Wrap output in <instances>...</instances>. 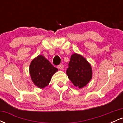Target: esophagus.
Returning <instances> with one entry per match:
<instances>
[{
  "instance_id": "obj_1",
  "label": "esophagus",
  "mask_w": 123,
  "mask_h": 123,
  "mask_svg": "<svg viewBox=\"0 0 123 123\" xmlns=\"http://www.w3.org/2000/svg\"><path fill=\"white\" fill-rule=\"evenodd\" d=\"M58 68L59 69H63V64H60V65H59L58 66Z\"/></svg>"
}]
</instances>
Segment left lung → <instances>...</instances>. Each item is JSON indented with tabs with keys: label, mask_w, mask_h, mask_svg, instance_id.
I'll list each match as a JSON object with an SVG mask.
<instances>
[{
	"label": "left lung",
	"mask_w": 123,
	"mask_h": 123,
	"mask_svg": "<svg viewBox=\"0 0 123 123\" xmlns=\"http://www.w3.org/2000/svg\"><path fill=\"white\" fill-rule=\"evenodd\" d=\"M66 74L76 87L81 88L87 85L92 78V69L84 57L75 53L70 57Z\"/></svg>",
	"instance_id": "1"
}]
</instances>
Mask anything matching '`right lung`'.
Returning a JSON list of instances; mask_svg holds the SVG:
<instances>
[{"instance_id": "1", "label": "right lung", "mask_w": 123, "mask_h": 123, "mask_svg": "<svg viewBox=\"0 0 123 123\" xmlns=\"http://www.w3.org/2000/svg\"><path fill=\"white\" fill-rule=\"evenodd\" d=\"M58 69L55 68L46 58L39 55L31 62L29 72L32 81L40 88L46 87Z\"/></svg>"}]
</instances>
